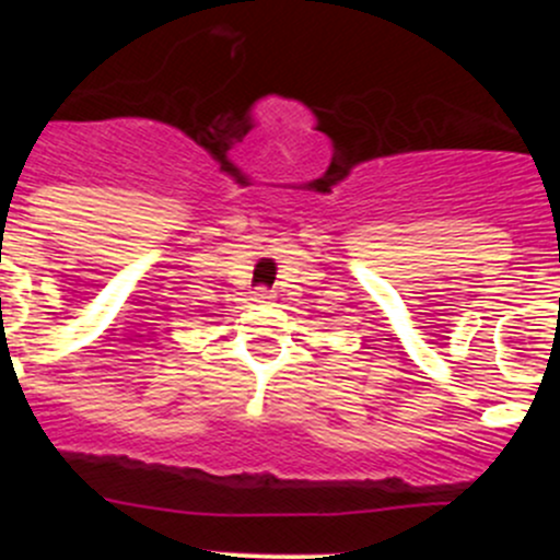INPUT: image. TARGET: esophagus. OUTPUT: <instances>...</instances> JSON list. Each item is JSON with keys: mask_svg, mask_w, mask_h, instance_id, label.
<instances>
[{"mask_svg": "<svg viewBox=\"0 0 560 560\" xmlns=\"http://www.w3.org/2000/svg\"><path fill=\"white\" fill-rule=\"evenodd\" d=\"M253 300H255V302H271V300H273V294L268 292V289H255Z\"/></svg>", "mask_w": 560, "mask_h": 560, "instance_id": "1", "label": "esophagus"}]
</instances>
